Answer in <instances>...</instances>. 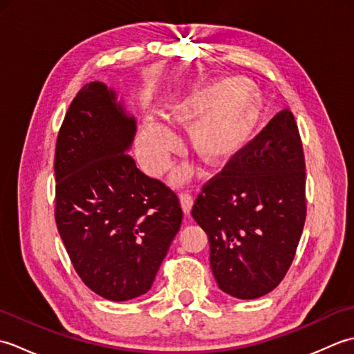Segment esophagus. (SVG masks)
Returning <instances> with one entry per match:
<instances>
[{"instance_id": "esophagus-1", "label": "esophagus", "mask_w": 354, "mask_h": 354, "mask_svg": "<svg viewBox=\"0 0 354 354\" xmlns=\"http://www.w3.org/2000/svg\"><path fill=\"white\" fill-rule=\"evenodd\" d=\"M179 201H181V207L184 209V213L189 216L192 212V207H193V196L189 190H184L179 193Z\"/></svg>"}]
</instances>
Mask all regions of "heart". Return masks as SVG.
<instances>
[{
  "label": "heart",
  "instance_id": "obj_1",
  "mask_svg": "<svg viewBox=\"0 0 354 354\" xmlns=\"http://www.w3.org/2000/svg\"><path fill=\"white\" fill-rule=\"evenodd\" d=\"M259 99L245 80H219L171 104L169 120L190 127L192 149L209 167H222L240 153L259 118ZM179 146L176 135L158 120H147L138 138V155L146 169L158 175L167 169ZM189 169L176 173L178 179Z\"/></svg>",
  "mask_w": 354,
  "mask_h": 354
}]
</instances>
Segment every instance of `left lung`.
<instances>
[{
  "instance_id": "left-lung-1",
  "label": "left lung",
  "mask_w": 354,
  "mask_h": 354,
  "mask_svg": "<svg viewBox=\"0 0 354 354\" xmlns=\"http://www.w3.org/2000/svg\"><path fill=\"white\" fill-rule=\"evenodd\" d=\"M306 214L303 142L289 109L202 185L192 208L208 236L217 284L240 299L260 298L281 283Z\"/></svg>"
}]
</instances>
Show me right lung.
I'll return each mask as SVG.
<instances>
[{
	"mask_svg": "<svg viewBox=\"0 0 354 354\" xmlns=\"http://www.w3.org/2000/svg\"><path fill=\"white\" fill-rule=\"evenodd\" d=\"M135 120L91 82L74 97L56 140L55 219L89 289L111 301L146 293L183 222L176 193L127 153Z\"/></svg>",
	"mask_w": 354,
	"mask_h": 354,
	"instance_id": "add662e5",
	"label": "right lung"
}]
</instances>
